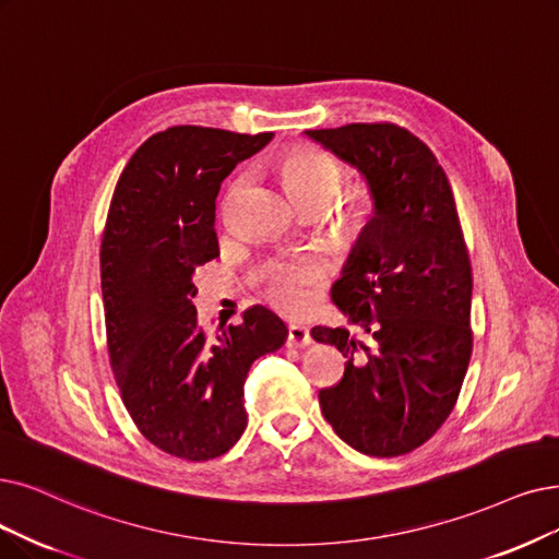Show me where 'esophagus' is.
Here are the masks:
<instances>
[{
    "mask_svg": "<svg viewBox=\"0 0 559 559\" xmlns=\"http://www.w3.org/2000/svg\"><path fill=\"white\" fill-rule=\"evenodd\" d=\"M286 344L292 348H305L311 344V337H309V330L300 323H292L288 325V340Z\"/></svg>",
    "mask_w": 559,
    "mask_h": 559,
    "instance_id": "esophagus-1",
    "label": "esophagus"
}]
</instances>
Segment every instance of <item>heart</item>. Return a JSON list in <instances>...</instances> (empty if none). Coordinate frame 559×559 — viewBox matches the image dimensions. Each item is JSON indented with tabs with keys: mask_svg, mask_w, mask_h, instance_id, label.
Returning <instances> with one entry per match:
<instances>
[{
	"mask_svg": "<svg viewBox=\"0 0 559 559\" xmlns=\"http://www.w3.org/2000/svg\"><path fill=\"white\" fill-rule=\"evenodd\" d=\"M284 186L298 206L323 202L328 204L340 188V169L328 155L296 148L282 160ZM367 204V194L362 190H353L348 194V215H362ZM321 277V265L311 259L273 263L267 271V296L275 305L288 311H298L307 300V286Z\"/></svg>",
	"mask_w": 559,
	"mask_h": 559,
	"instance_id": "b5f03b06",
	"label": "heart"
}]
</instances>
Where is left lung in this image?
Masks as SVG:
<instances>
[{
    "label": "left lung",
    "mask_w": 559,
    "mask_h": 559,
    "mask_svg": "<svg viewBox=\"0 0 559 559\" xmlns=\"http://www.w3.org/2000/svg\"><path fill=\"white\" fill-rule=\"evenodd\" d=\"M305 138L357 169L371 197L332 284L355 332L311 328L346 357L342 381L319 392L321 411L353 450L408 454L450 417L473 353V267L454 194L431 148L399 126L350 123Z\"/></svg>",
    "instance_id": "left-lung-1"
}]
</instances>
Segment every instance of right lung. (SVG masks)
<instances>
[{
	"label": "right lung",
	"instance_id": "obj_1",
	"mask_svg": "<svg viewBox=\"0 0 559 559\" xmlns=\"http://www.w3.org/2000/svg\"><path fill=\"white\" fill-rule=\"evenodd\" d=\"M271 140L273 132L167 128L132 153L111 194L100 245L109 365L142 436L178 459L209 461L234 448L248 427L245 376L288 337L263 305L206 334L192 302L194 271L219 257V186Z\"/></svg>",
	"mask_w": 559,
	"mask_h": 559
}]
</instances>
